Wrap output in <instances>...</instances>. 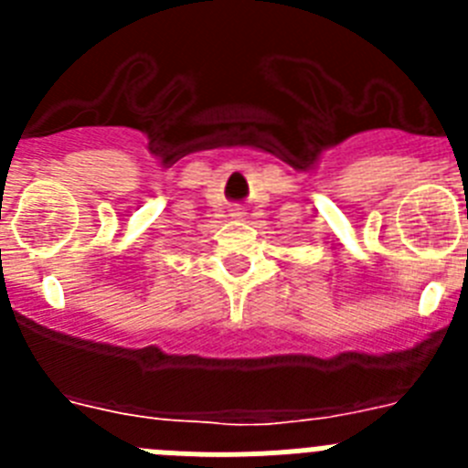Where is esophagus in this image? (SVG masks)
<instances>
[{
    "instance_id": "1",
    "label": "esophagus",
    "mask_w": 468,
    "mask_h": 468,
    "mask_svg": "<svg viewBox=\"0 0 468 468\" xmlns=\"http://www.w3.org/2000/svg\"><path fill=\"white\" fill-rule=\"evenodd\" d=\"M234 215H241V210H234Z\"/></svg>"
}]
</instances>
